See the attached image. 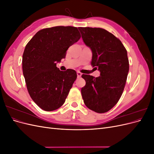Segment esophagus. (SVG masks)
I'll return each mask as SVG.
<instances>
[{"label": "esophagus", "mask_w": 154, "mask_h": 154, "mask_svg": "<svg viewBox=\"0 0 154 154\" xmlns=\"http://www.w3.org/2000/svg\"><path fill=\"white\" fill-rule=\"evenodd\" d=\"M82 73L80 72H77V77L79 78L82 76Z\"/></svg>", "instance_id": "34e87169"}]
</instances>
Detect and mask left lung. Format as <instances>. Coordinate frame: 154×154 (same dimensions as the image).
<instances>
[{"label":"left lung","instance_id":"obj_1","mask_svg":"<svg viewBox=\"0 0 154 154\" xmlns=\"http://www.w3.org/2000/svg\"><path fill=\"white\" fill-rule=\"evenodd\" d=\"M78 29L83 42L92 51V66L100 72L97 78L82 74L86 82L81 90L83 100L89 109L105 113L122 95L129 71L127 51L122 42L104 29Z\"/></svg>","mask_w":154,"mask_h":154}]
</instances>
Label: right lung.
I'll return each mask as SVG.
<instances>
[{
    "instance_id": "right-lung-1",
    "label": "right lung",
    "mask_w": 154,
    "mask_h": 154,
    "mask_svg": "<svg viewBox=\"0 0 154 154\" xmlns=\"http://www.w3.org/2000/svg\"><path fill=\"white\" fill-rule=\"evenodd\" d=\"M80 37L77 27L56 26L38 31L26 45L23 74L31 97L42 110H57L65 103L77 74L73 69L60 71L57 63Z\"/></svg>"
}]
</instances>
